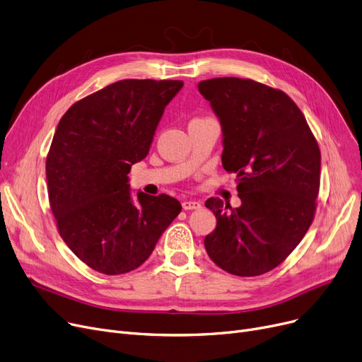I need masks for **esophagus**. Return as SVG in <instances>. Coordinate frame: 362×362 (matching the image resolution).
Segmentation results:
<instances>
[{
	"mask_svg": "<svg viewBox=\"0 0 362 362\" xmlns=\"http://www.w3.org/2000/svg\"><path fill=\"white\" fill-rule=\"evenodd\" d=\"M182 207L185 210H197V209H201V202L199 201H183L182 202Z\"/></svg>",
	"mask_w": 362,
	"mask_h": 362,
	"instance_id": "esophagus-1",
	"label": "esophagus"
}]
</instances>
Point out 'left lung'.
Returning <instances> with one entry per match:
<instances>
[{"label": "left lung", "mask_w": 362, "mask_h": 362, "mask_svg": "<svg viewBox=\"0 0 362 362\" xmlns=\"http://www.w3.org/2000/svg\"><path fill=\"white\" fill-rule=\"evenodd\" d=\"M198 90L222 124L223 168L237 175L241 199L238 209L206 201L217 225L204 245L232 275L266 274L290 256L315 217L318 142L282 90L235 76L201 81Z\"/></svg>", "instance_id": "1"}]
</instances>
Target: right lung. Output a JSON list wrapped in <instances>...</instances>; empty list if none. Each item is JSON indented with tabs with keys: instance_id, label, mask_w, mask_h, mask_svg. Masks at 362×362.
<instances>
[{
	"instance_id": "add662e5",
	"label": "right lung",
	"mask_w": 362,
	"mask_h": 362,
	"mask_svg": "<svg viewBox=\"0 0 362 362\" xmlns=\"http://www.w3.org/2000/svg\"><path fill=\"white\" fill-rule=\"evenodd\" d=\"M177 80H122L75 102L60 118L45 160L57 230L88 268L121 275L139 268L177 217L180 202L130 195L127 175L149 152Z\"/></svg>"
}]
</instances>
